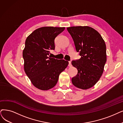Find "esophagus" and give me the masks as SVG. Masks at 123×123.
Segmentation results:
<instances>
[{"label": "esophagus", "mask_w": 123, "mask_h": 123, "mask_svg": "<svg viewBox=\"0 0 123 123\" xmlns=\"http://www.w3.org/2000/svg\"><path fill=\"white\" fill-rule=\"evenodd\" d=\"M68 66L70 67H72V63H71V61H69L68 62Z\"/></svg>", "instance_id": "1"}]
</instances>
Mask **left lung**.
I'll use <instances>...</instances> for the list:
<instances>
[{
	"label": "left lung",
	"instance_id": "1",
	"mask_svg": "<svg viewBox=\"0 0 123 123\" xmlns=\"http://www.w3.org/2000/svg\"><path fill=\"white\" fill-rule=\"evenodd\" d=\"M81 58L73 61L78 74L72 79L73 84L82 89L93 87L99 80L106 62V45L100 34L88 26L67 28Z\"/></svg>",
	"mask_w": 123,
	"mask_h": 123
}]
</instances>
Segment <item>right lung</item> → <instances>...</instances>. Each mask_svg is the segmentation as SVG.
<instances>
[{
  "mask_svg": "<svg viewBox=\"0 0 123 123\" xmlns=\"http://www.w3.org/2000/svg\"><path fill=\"white\" fill-rule=\"evenodd\" d=\"M65 27H44L34 31L26 39L23 52L24 70L33 85L38 89L47 90L56 84L59 75L68 62L49 56L55 50V39Z\"/></svg>",
  "mask_w": 123,
  "mask_h": 123,
  "instance_id": "add662e5",
  "label": "right lung"
}]
</instances>
